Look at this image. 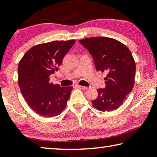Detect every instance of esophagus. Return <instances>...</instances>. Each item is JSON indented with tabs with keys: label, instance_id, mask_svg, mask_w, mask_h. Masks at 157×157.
<instances>
[{
	"label": "esophagus",
	"instance_id": "obj_1",
	"mask_svg": "<svg viewBox=\"0 0 157 157\" xmlns=\"http://www.w3.org/2000/svg\"><path fill=\"white\" fill-rule=\"evenodd\" d=\"M78 87H79V89H82V90H86V89H89L88 87L84 86H81V85H78Z\"/></svg>",
	"mask_w": 157,
	"mask_h": 157
}]
</instances>
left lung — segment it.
Segmentation results:
<instances>
[{
    "instance_id": "1",
    "label": "left lung",
    "mask_w": 157,
    "mask_h": 157,
    "mask_svg": "<svg viewBox=\"0 0 157 157\" xmlns=\"http://www.w3.org/2000/svg\"><path fill=\"white\" fill-rule=\"evenodd\" d=\"M79 42L92 55L96 70L107 72L105 88L97 90L98 96L92 105L101 111L117 109L134 87L136 63L131 51L109 37H91Z\"/></svg>"
}]
</instances>
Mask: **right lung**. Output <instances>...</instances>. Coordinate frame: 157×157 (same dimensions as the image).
Listing matches in <instances>:
<instances>
[{"label":"right lung","instance_id":"1","mask_svg":"<svg viewBox=\"0 0 157 157\" xmlns=\"http://www.w3.org/2000/svg\"><path fill=\"white\" fill-rule=\"evenodd\" d=\"M75 40L53 41L32 47L18 63V85L28 105L39 116L54 117L64 110L72 86L61 87L49 77L62 63Z\"/></svg>","mask_w":157,"mask_h":157}]
</instances>
